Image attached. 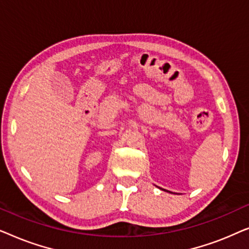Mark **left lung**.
<instances>
[{
    "mask_svg": "<svg viewBox=\"0 0 249 249\" xmlns=\"http://www.w3.org/2000/svg\"><path fill=\"white\" fill-rule=\"evenodd\" d=\"M166 192H168V190H166Z\"/></svg>",
    "mask_w": 249,
    "mask_h": 249,
    "instance_id": "left-lung-1",
    "label": "left lung"
}]
</instances>
